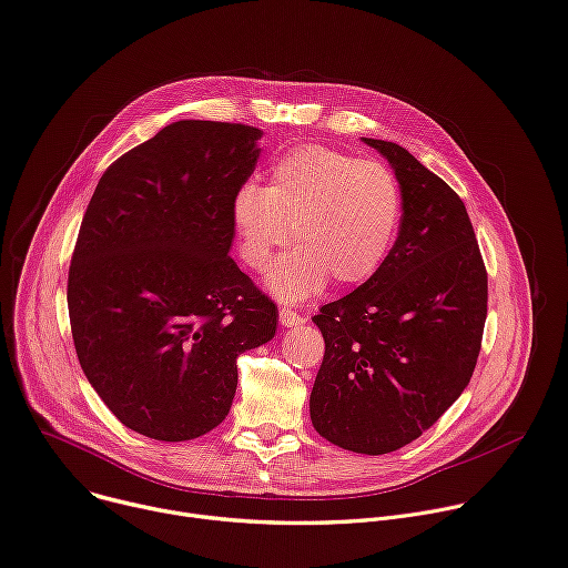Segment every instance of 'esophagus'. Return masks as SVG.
<instances>
[{
    "mask_svg": "<svg viewBox=\"0 0 568 568\" xmlns=\"http://www.w3.org/2000/svg\"><path fill=\"white\" fill-rule=\"evenodd\" d=\"M280 323H282V327H297V325L304 323V318L300 316L297 311H293L288 306H282L280 308Z\"/></svg>",
    "mask_w": 568,
    "mask_h": 568,
    "instance_id": "obj_1",
    "label": "esophagus"
}]
</instances>
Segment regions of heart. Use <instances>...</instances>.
Here are the masks:
<instances>
[{
  "mask_svg": "<svg viewBox=\"0 0 568 568\" xmlns=\"http://www.w3.org/2000/svg\"><path fill=\"white\" fill-rule=\"evenodd\" d=\"M402 186L372 160L325 146H295L275 160L266 189L243 184L232 223L243 262L264 271L291 241L297 250L268 275V288L295 302L334 280L358 286L379 271L402 223Z\"/></svg>",
  "mask_w": 568,
  "mask_h": 568,
  "instance_id": "heart-1",
  "label": "heart"
}]
</instances>
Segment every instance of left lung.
Returning <instances> with one entry per match:
<instances>
[{"label": "left lung", "instance_id": "obj_1", "mask_svg": "<svg viewBox=\"0 0 568 568\" xmlns=\"http://www.w3.org/2000/svg\"><path fill=\"white\" fill-rule=\"evenodd\" d=\"M379 151L402 186V225L384 266L313 323L325 356L311 422L332 445L367 456L397 452L467 388L487 316V273L454 189L406 149Z\"/></svg>", "mask_w": 568, "mask_h": 568}]
</instances>
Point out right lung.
Instances as JSON below:
<instances>
[{"label": "right lung", "mask_w": 568, "mask_h": 568, "mask_svg": "<svg viewBox=\"0 0 568 568\" xmlns=\"http://www.w3.org/2000/svg\"><path fill=\"white\" fill-rule=\"evenodd\" d=\"M262 131L184 119L101 175L68 280L72 338L114 417L182 443L230 413L236 358L268 343L277 306L230 257L232 201Z\"/></svg>", "instance_id": "add662e5"}]
</instances>
